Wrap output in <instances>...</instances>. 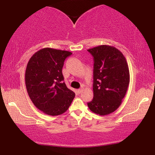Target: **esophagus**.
Segmentation results:
<instances>
[{
	"label": "esophagus",
	"mask_w": 155,
	"mask_h": 155,
	"mask_svg": "<svg viewBox=\"0 0 155 155\" xmlns=\"http://www.w3.org/2000/svg\"><path fill=\"white\" fill-rule=\"evenodd\" d=\"M82 90H83V89L82 88H81V89H79V90H78V91H77V92H78V94H81L82 93Z\"/></svg>",
	"instance_id": "esophagus-1"
}]
</instances>
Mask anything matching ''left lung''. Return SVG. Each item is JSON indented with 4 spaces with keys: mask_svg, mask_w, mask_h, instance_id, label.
Listing matches in <instances>:
<instances>
[{
    "mask_svg": "<svg viewBox=\"0 0 155 155\" xmlns=\"http://www.w3.org/2000/svg\"><path fill=\"white\" fill-rule=\"evenodd\" d=\"M94 59L93 93L87 106L101 116L115 111L121 104L130 82L126 58L114 46L101 45L88 49Z\"/></svg>",
    "mask_w": 155,
    "mask_h": 155,
    "instance_id": "1",
    "label": "left lung"
}]
</instances>
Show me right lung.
<instances>
[{
    "label": "right lung",
    "mask_w": 155,
    "mask_h": 155,
    "mask_svg": "<svg viewBox=\"0 0 155 155\" xmlns=\"http://www.w3.org/2000/svg\"><path fill=\"white\" fill-rule=\"evenodd\" d=\"M67 51L44 48L36 52L27 63L25 84L35 107L50 116L65 113L75 94L63 82L62 68Z\"/></svg>",
    "instance_id": "1"
}]
</instances>
